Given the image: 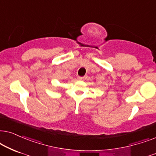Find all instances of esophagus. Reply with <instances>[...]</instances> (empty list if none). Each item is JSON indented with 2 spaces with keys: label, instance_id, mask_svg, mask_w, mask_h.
Returning a JSON list of instances; mask_svg holds the SVG:
<instances>
[{
  "label": "esophagus",
  "instance_id": "esophagus-1",
  "mask_svg": "<svg viewBox=\"0 0 156 156\" xmlns=\"http://www.w3.org/2000/svg\"><path fill=\"white\" fill-rule=\"evenodd\" d=\"M78 79L79 80H84L86 79V77L83 76V77H78Z\"/></svg>",
  "mask_w": 156,
  "mask_h": 156
}]
</instances>
